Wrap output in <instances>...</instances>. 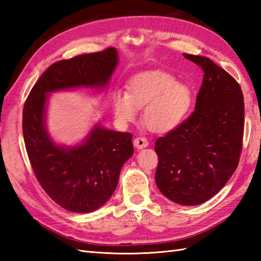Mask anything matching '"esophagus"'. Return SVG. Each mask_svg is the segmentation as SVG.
<instances>
[{
    "mask_svg": "<svg viewBox=\"0 0 261 261\" xmlns=\"http://www.w3.org/2000/svg\"><path fill=\"white\" fill-rule=\"evenodd\" d=\"M148 145H149L148 140L146 139V138H143V137H138V138H136V139L134 140V146L137 149H143V148H146Z\"/></svg>",
    "mask_w": 261,
    "mask_h": 261,
    "instance_id": "34e87169",
    "label": "esophagus"
}]
</instances>
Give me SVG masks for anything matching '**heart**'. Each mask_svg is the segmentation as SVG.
<instances>
[{
	"label": "heart",
	"instance_id": "heart-1",
	"mask_svg": "<svg viewBox=\"0 0 261 261\" xmlns=\"http://www.w3.org/2000/svg\"><path fill=\"white\" fill-rule=\"evenodd\" d=\"M127 93L118 91L112 95L114 118L121 124L135 121L143 108L142 121L149 130L167 132L179 125L192 107L190 86L177 82L173 75L152 70L130 79Z\"/></svg>",
	"mask_w": 261,
	"mask_h": 261
}]
</instances>
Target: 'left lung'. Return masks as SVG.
Listing matches in <instances>:
<instances>
[{
    "label": "left lung",
    "mask_w": 261,
    "mask_h": 261,
    "mask_svg": "<svg viewBox=\"0 0 261 261\" xmlns=\"http://www.w3.org/2000/svg\"><path fill=\"white\" fill-rule=\"evenodd\" d=\"M184 57L204 70L195 111L154 143L156 184L177 204L208 201L228 182L242 150L245 103L237 81L203 56Z\"/></svg>",
    "instance_id": "8db88e82"
}]
</instances>
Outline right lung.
I'll list each match as a JSON object with an SVG mask.
<instances>
[{
    "label": "right lung",
    "mask_w": 261,
    "mask_h": 261,
    "mask_svg": "<svg viewBox=\"0 0 261 261\" xmlns=\"http://www.w3.org/2000/svg\"><path fill=\"white\" fill-rule=\"evenodd\" d=\"M118 63L115 48L60 60L40 76L24 103L22 130L32 169L43 191L70 212L90 213L109 201L134 154L132 135L95 124L79 145H58L46 124L49 94L105 90Z\"/></svg>",
    "instance_id": "add662e5"
}]
</instances>
